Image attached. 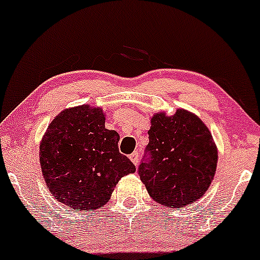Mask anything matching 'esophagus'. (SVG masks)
I'll use <instances>...</instances> for the list:
<instances>
[{
    "mask_svg": "<svg viewBox=\"0 0 260 260\" xmlns=\"http://www.w3.org/2000/svg\"><path fill=\"white\" fill-rule=\"evenodd\" d=\"M129 160L132 161L133 164L136 165V166H138V162H139V155H138V152L134 151L133 154H131V155H129Z\"/></svg>",
    "mask_w": 260,
    "mask_h": 260,
    "instance_id": "esophagus-1",
    "label": "esophagus"
}]
</instances>
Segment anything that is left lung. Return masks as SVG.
<instances>
[{"label": "left lung", "mask_w": 260, "mask_h": 260, "mask_svg": "<svg viewBox=\"0 0 260 260\" xmlns=\"http://www.w3.org/2000/svg\"><path fill=\"white\" fill-rule=\"evenodd\" d=\"M149 161L140 180L154 201L183 208L201 199L213 181L218 149L201 118L185 109L174 115L155 112L149 129Z\"/></svg>", "instance_id": "left-lung-1"}]
</instances>
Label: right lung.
<instances>
[{"label": "right lung", "mask_w": 260, "mask_h": 260, "mask_svg": "<svg viewBox=\"0 0 260 260\" xmlns=\"http://www.w3.org/2000/svg\"><path fill=\"white\" fill-rule=\"evenodd\" d=\"M120 136L105 128L102 108L83 104L53 118L40 143L42 176L58 202L79 212L109 202L122 177L136 166L118 151Z\"/></svg>", "instance_id": "1"}]
</instances>
